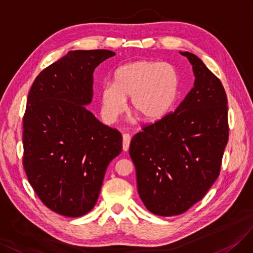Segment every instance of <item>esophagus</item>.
I'll use <instances>...</instances> for the list:
<instances>
[{
	"label": "esophagus",
	"instance_id": "obj_1",
	"mask_svg": "<svg viewBox=\"0 0 253 253\" xmlns=\"http://www.w3.org/2000/svg\"><path fill=\"white\" fill-rule=\"evenodd\" d=\"M130 140H131V136H130L129 133L123 134V149H124V151H128Z\"/></svg>",
	"mask_w": 253,
	"mask_h": 253
}]
</instances>
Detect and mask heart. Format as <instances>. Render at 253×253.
I'll use <instances>...</instances> for the list:
<instances>
[{
  "label": "heart",
  "mask_w": 253,
  "mask_h": 253,
  "mask_svg": "<svg viewBox=\"0 0 253 253\" xmlns=\"http://www.w3.org/2000/svg\"><path fill=\"white\" fill-rule=\"evenodd\" d=\"M177 79L172 66L167 63L137 61L120 67L113 84L106 83L100 91L101 112L108 123L116 122L126 108L130 96L131 108L144 120L163 117L172 104Z\"/></svg>",
  "instance_id": "1"
}]
</instances>
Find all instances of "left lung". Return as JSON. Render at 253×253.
Returning <instances> with one entry per match:
<instances>
[{
    "mask_svg": "<svg viewBox=\"0 0 253 253\" xmlns=\"http://www.w3.org/2000/svg\"><path fill=\"white\" fill-rule=\"evenodd\" d=\"M194 72V86L177 108L144 125L131 140L137 191L161 216L184 213L213 185L229 136L228 106L219 79L197 55L181 52Z\"/></svg>",
    "mask_w": 253,
    "mask_h": 253,
    "instance_id": "8db88e82",
    "label": "left lung"
}]
</instances>
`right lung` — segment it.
<instances>
[{
  "mask_svg": "<svg viewBox=\"0 0 253 253\" xmlns=\"http://www.w3.org/2000/svg\"><path fill=\"white\" fill-rule=\"evenodd\" d=\"M116 55L106 49L69 51L40 72L23 117V167L46 207L79 217L99 198L122 134L87 110L95 67Z\"/></svg>",
  "mask_w": 253,
  "mask_h": 253,
  "instance_id": "right-lung-1",
  "label": "right lung"
}]
</instances>
